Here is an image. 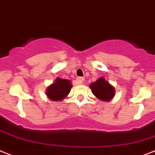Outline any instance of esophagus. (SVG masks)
<instances>
[{"label":"esophagus","mask_w":155,"mask_h":155,"mask_svg":"<svg viewBox=\"0 0 155 155\" xmlns=\"http://www.w3.org/2000/svg\"><path fill=\"white\" fill-rule=\"evenodd\" d=\"M84 81H85V78H82V77H79V78H77V81H78V83L79 85H81V84H83V83H84Z\"/></svg>","instance_id":"esophagus-1"}]
</instances>
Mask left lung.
I'll use <instances>...</instances> for the list:
<instances>
[{
  "label": "left lung",
  "mask_w": 155,
  "mask_h": 155,
  "mask_svg": "<svg viewBox=\"0 0 155 155\" xmlns=\"http://www.w3.org/2000/svg\"><path fill=\"white\" fill-rule=\"evenodd\" d=\"M93 94L102 101H110L115 96V88L104 77H101L95 82L89 85Z\"/></svg>",
  "instance_id": "left-lung-1"
}]
</instances>
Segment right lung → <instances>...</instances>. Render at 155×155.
<instances>
[{"mask_svg":"<svg viewBox=\"0 0 155 155\" xmlns=\"http://www.w3.org/2000/svg\"><path fill=\"white\" fill-rule=\"evenodd\" d=\"M72 86L70 80L57 78L51 85L47 88L46 95L52 101H60L67 97Z\"/></svg>","mask_w":155,"mask_h":155,"instance_id":"add662e5","label":"right lung"}]
</instances>
